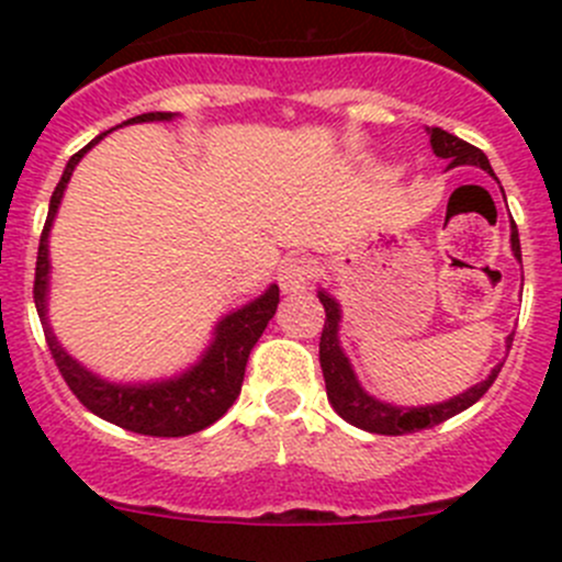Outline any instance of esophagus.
<instances>
[{"label": "esophagus", "instance_id": "esophagus-1", "mask_svg": "<svg viewBox=\"0 0 562 562\" xmlns=\"http://www.w3.org/2000/svg\"><path fill=\"white\" fill-rule=\"evenodd\" d=\"M317 277V266L313 258H288L280 269L282 293H299Z\"/></svg>", "mask_w": 562, "mask_h": 562}]
</instances>
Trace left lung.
<instances>
[{
    "mask_svg": "<svg viewBox=\"0 0 562 562\" xmlns=\"http://www.w3.org/2000/svg\"><path fill=\"white\" fill-rule=\"evenodd\" d=\"M429 144H432V151L438 157H443L449 162V168L457 166H479L484 168L486 173H492L490 160L481 149H475L468 140L457 138V135L446 133V130L432 127L429 130ZM495 176V173H492ZM512 249L519 260H522V249H519V234L517 225H512ZM323 310H326V323H323L321 331V370L323 378H326V394L328 402H331L334 411L345 418L353 427L367 429V432L375 435H407L418 432V429H429L443 424L446 418L457 416V413L468 411L470 405L481 400V396L490 391L492 383H495L497 372H501L503 364H497L492 370V375L486 381H481L479 386L468 389L464 394L454 396L449 402H440V405H424V407H396L389 405V402L375 400V396L367 394L364 389L356 381L353 370H350V361L345 359L342 348H339V304L328 296L326 291L317 293ZM512 339L508 337V348H512Z\"/></svg>",
    "mask_w": 562,
    "mask_h": 562,
    "instance_id": "left-lung-1",
    "label": "left lung"
}]
</instances>
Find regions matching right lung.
<instances>
[{
    "instance_id": "obj_1",
    "label": "right lung",
    "mask_w": 562,
    "mask_h": 562,
    "mask_svg": "<svg viewBox=\"0 0 562 562\" xmlns=\"http://www.w3.org/2000/svg\"><path fill=\"white\" fill-rule=\"evenodd\" d=\"M173 113L168 111H151L140 113V116L127 119L122 124L133 122H171ZM119 124V127H122ZM105 135V133H103ZM103 135L83 146L81 151L70 157L65 173H61L59 184H56L54 195H50L48 217H45L43 234H40V249H37V266H35V307L40 321H43L45 342H48L50 356H54L56 367H59L61 378L70 386L72 394L78 396L87 411L94 416L105 418V422L116 424V427L130 429L138 435H151V438H184V435L201 432L209 424L217 422L220 416L228 413L234 405L236 396L241 391V381H245V367L249 359V350L263 334L266 323L271 321L280 304V288L271 285L269 291L260 299L249 302L247 307L236 310V313L225 315L217 323L214 331V342L203 353L192 370L184 375L173 378V381L162 383H146V386H122V383H108L103 378L92 375L83 370L72 356L61 350L56 337L50 334L48 317H45V296H48V231L56 217L65 187L70 181L72 171H76L78 160L98 144Z\"/></svg>"
}]
</instances>
